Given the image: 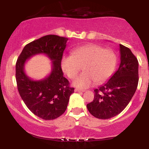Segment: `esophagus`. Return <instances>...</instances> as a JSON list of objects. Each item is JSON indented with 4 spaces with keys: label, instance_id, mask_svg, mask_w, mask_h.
Masks as SVG:
<instances>
[{
    "label": "esophagus",
    "instance_id": "obj_1",
    "mask_svg": "<svg viewBox=\"0 0 149 149\" xmlns=\"http://www.w3.org/2000/svg\"><path fill=\"white\" fill-rule=\"evenodd\" d=\"M75 92H85L84 90H80V89H78V88H76L75 89Z\"/></svg>",
    "mask_w": 149,
    "mask_h": 149
}]
</instances>
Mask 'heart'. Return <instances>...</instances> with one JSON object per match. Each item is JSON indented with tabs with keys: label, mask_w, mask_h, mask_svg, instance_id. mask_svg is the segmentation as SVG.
I'll return each mask as SVG.
<instances>
[{
	"label": "heart",
	"mask_w": 149,
	"mask_h": 149,
	"mask_svg": "<svg viewBox=\"0 0 149 149\" xmlns=\"http://www.w3.org/2000/svg\"><path fill=\"white\" fill-rule=\"evenodd\" d=\"M117 63L115 52L97 44H88L74 49L72 55L64 56L61 67L69 78L73 79L81 71L84 73L73 80V85L80 88H88L96 82L104 83L113 73Z\"/></svg>",
	"instance_id": "obj_1"
}]
</instances>
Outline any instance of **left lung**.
Instances as JSON below:
<instances>
[{
    "mask_svg": "<svg viewBox=\"0 0 149 149\" xmlns=\"http://www.w3.org/2000/svg\"><path fill=\"white\" fill-rule=\"evenodd\" d=\"M120 64L107 83L95 89V97L87 104L89 112L99 119H109L124 110L136 92L139 63L128 47L120 44Z\"/></svg>",
    "mask_w": 149,
    "mask_h": 149,
    "instance_id": "left-lung-1",
    "label": "left lung"
}]
</instances>
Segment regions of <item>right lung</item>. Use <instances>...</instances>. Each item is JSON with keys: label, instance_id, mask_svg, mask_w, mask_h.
Instances as JSON below:
<instances>
[{"label": "right lung", "instance_id": "obj_1", "mask_svg": "<svg viewBox=\"0 0 149 149\" xmlns=\"http://www.w3.org/2000/svg\"><path fill=\"white\" fill-rule=\"evenodd\" d=\"M67 38L47 35L27 44L16 63V80L19 93L27 108L44 120H54L62 115L67 108L74 88L63 76L61 67ZM46 54L52 61V71L48 77L33 81L25 74L24 65L27 59L36 54Z\"/></svg>", "mask_w": 149, "mask_h": 149}]
</instances>
